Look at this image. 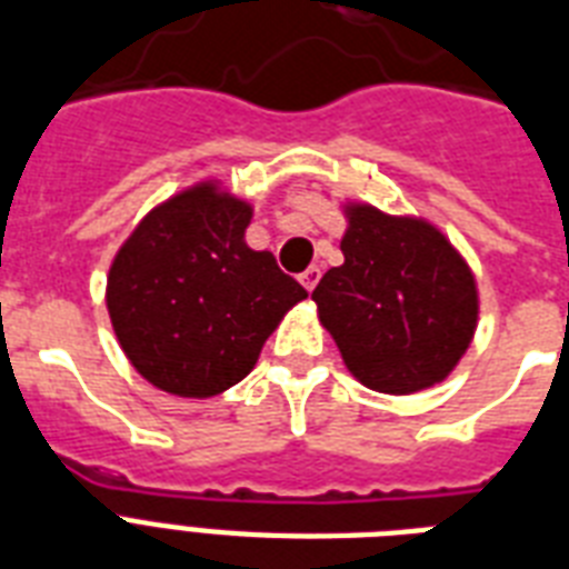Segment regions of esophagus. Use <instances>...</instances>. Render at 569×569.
<instances>
[{"label": "esophagus", "mask_w": 569, "mask_h": 569, "mask_svg": "<svg viewBox=\"0 0 569 569\" xmlns=\"http://www.w3.org/2000/svg\"><path fill=\"white\" fill-rule=\"evenodd\" d=\"M299 281H302V288L306 290L317 288V281H320V267H308V270L299 276Z\"/></svg>", "instance_id": "esophagus-1"}]
</instances>
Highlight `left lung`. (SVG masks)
Masks as SVG:
<instances>
[{"mask_svg": "<svg viewBox=\"0 0 569 569\" xmlns=\"http://www.w3.org/2000/svg\"><path fill=\"white\" fill-rule=\"evenodd\" d=\"M343 263L313 288L343 363L379 393H417L456 370L479 320V290L431 222L347 206Z\"/></svg>", "mask_w": 569, "mask_h": 569, "instance_id": "8db88e82", "label": "left lung"}]
</instances>
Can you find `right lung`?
<instances>
[{
  "label": "right lung",
  "mask_w": 569,
  "mask_h": 569,
  "mask_svg": "<svg viewBox=\"0 0 569 569\" xmlns=\"http://www.w3.org/2000/svg\"><path fill=\"white\" fill-rule=\"evenodd\" d=\"M252 208L202 181L138 222L108 272V313L131 367L172 397L238 385L308 290L247 247Z\"/></svg>",
  "instance_id": "right-lung-1"
}]
</instances>
